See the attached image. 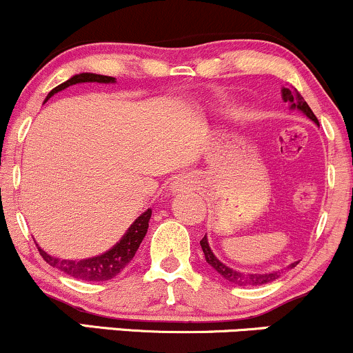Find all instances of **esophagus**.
<instances>
[{
  "label": "esophagus",
  "mask_w": 353,
  "mask_h": 353,
  "mask_svg": "<svg viewBox=\"0 0 353 353\" xmlns=\"http://www.w3.org/2000/svg\"><path fill=\"white\" fill-rule=\"evenodd\" d=\"M190 188H192V181L185 176L177 177V179L171 184L172 192H184V190H189Z\"/></svg>",
  "instance_id": "obj_1"
}]
</instances>
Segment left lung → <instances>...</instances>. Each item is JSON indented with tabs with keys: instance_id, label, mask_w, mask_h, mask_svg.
Returning <instances> with one entry per match:
<instances>
[{
	"instance_id": "8db88e82",
	"label": "left lung",
	"mask_w": 353,
	"mask_h": 353,
	"mask_svg": "<svg viewBox=\"0 0 353 353\" xmlns=\"http://www.w3.org/2000/svg\"><path fill=\"white\" fill-rule=\"evenodd\" d=\"M282 99H283V103L290 104V109H299V111H302L303 114H305L309 119H312L315 124L319 125V119L315 117L314 112H312L309 104H307L305 101H303L302 96L299 94L297 89L282 88ZM201 247H202V252H204V255H205V261H208V264L212 267V269L216 270L221 277H224L225 281L230 283H236V285H264V283H269V282L275 281V279H279V275H281L279 270H274V272H269V274H247V272H239V270H236V269H230V267L222 264L216 255H214L212 250H210L208 236H204V239L201 241ZM295 265L297 264L294 262L290 267H295Z\"/></svg>"
}]
</instances>
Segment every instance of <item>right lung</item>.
<instances>
[{
	"instance_id": "add662e5",
	"label": "right lung",
	"mask_w": 353,
	"mask_h": 353,
	"mask_svg": "<svg viewBox=\"0 0 353 353\" xmlns=\"http://www.w3.org/2000/svg\"><path fill=\"white\" fill-rule=\"evenodd\" d=\"M79 83L108 84V83H116V78L103 76V74H94V72H81V74L72 76V78L68 79L66 83L59 84V86L51 89L50 94H48L46 99H44V103H46L51 96H54L56 92L63 91V89ZM151 214H152L151 209H148L145 212L141 214V216L132 222L131 228L128 229V232L121 237V241L117 242L114 247H111V249L106 250L104 254L96 255V257L83 259V261H68V259L52 257V255L44 252L41 247H38V250L48 264L56 267V269L61 270V272L71 275V277L81 279V281H88V282L109 281V279L116 277V275L132 261V257L136 255L137 249H139L141 242H143L145 232H148Z\"/></svg>"
}]
</instances>
